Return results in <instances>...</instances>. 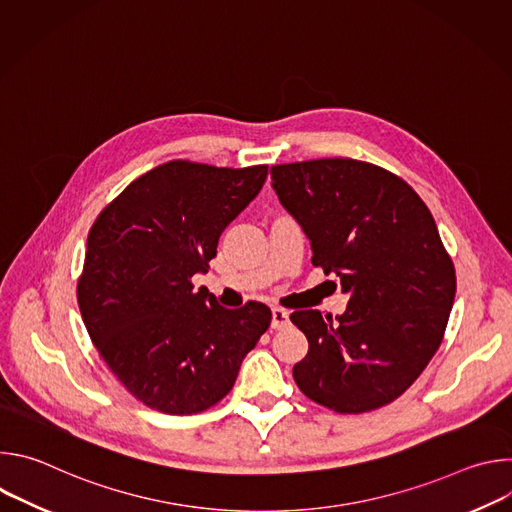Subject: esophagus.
<instances>
[{
	"instance_id": "obj_1",
	"label": "esophagus",
	"mask_w": 512,
	"mask_h": 512,
	"mask_svg": "<svg viewBox=\"0 0 512 512\" xmlns=\"http://www.w3.org/2000/svg\"><path fill=\"white\" fill-rule=\"evenodd\" d=\"M289 326V314L281 308H273L271 310V328L279 330V328H285Z\"/></svg>"
}]
</instances>
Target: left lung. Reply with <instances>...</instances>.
I'll return each mask as SVG.
<instances>
[{
    "label": "left lung",
    "instance_id": "1",
    "mask_svg": "<svg viewBox=\"0 0 512 512\" xmlns=\"http://www.w3.org/2000/svg\"><path fill=\"white\" fill-rule=\"evenodd\" d=\"M283 208L312 241V263L340 279L346 312L289 316L308 338L294 381L336 413L379 409L403 395L444 340L456 269L417 192L352 158L271 166Z\"/></svg>",
    "mask_w": 512,
    "mask_h": 512
}]
</instances>
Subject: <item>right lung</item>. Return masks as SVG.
Listing matches in <instances>:
<instances>
[{
  "instance_id": "right-lung-1",
  "label": "right lung",
  "mask_w": 512,
  "mask_h": 512,
  "mask_svg": "<svg viewBox=\"0 0 512 512\" xmlns=\"http://www.w3.org/2000/svg\"><path fill=\"white\" fill-rule=\"evenodd\" d=\"M265 178L267 166L172 160L135 178L93 223L81 316L109 371L145 407L192 415L216 405L269 328L265 304L227 310L192 283Z\"/></svg>"
}]
</instances>
